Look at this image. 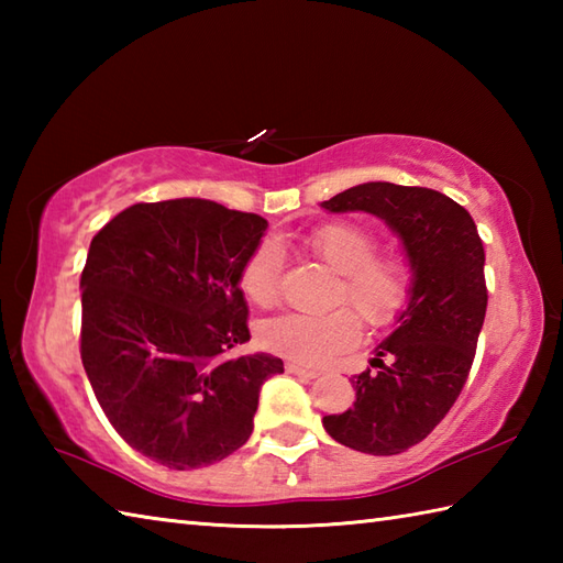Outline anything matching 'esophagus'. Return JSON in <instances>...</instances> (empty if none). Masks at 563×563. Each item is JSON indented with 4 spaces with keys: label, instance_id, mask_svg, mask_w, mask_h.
<instances>
[{
    "label": "esophagus",
    "instance_id": "34e87169",
    "mask_svg": "<svg viewBox=\"0 0 563 563\" xmlns=\"http://www.w3.org/2000/svg\"><path fill=\"white\" fill-rule=\"evenodd\" d=\"M285 369L292 375H300V377H307V379H314L319 377L321 373L319 369H312V367H305V365H297V363H285Z\"/></svg>",
    "mask_w": 563,
    "mask_h": 563
}]
</instances>
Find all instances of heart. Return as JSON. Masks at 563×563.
Masks as SVG:
<instances>
[{
  "instance_id": "1",
  "label": "heart",
  "mask_w": 563,
  "mask_h": 563,
  "mask_svg": "<svg viewBox=\"0 0 563 563\" xmlns=\"http://www.w3.org/2000/svg\"><path fill=\"white\" fill-rule=\"evenodd\" d=\"M314 254L341 273L333 302L353 306L373 329H387L409 309L416 290V266L401 251H379V236L361 222L336 220L314 227L305 236ZM283 249L261 239L239 271V288L258 307L278 300ZM353 308V309H354ZM352 309V310H353ZM350 307L329 312H285L263 321L258 339L271 353L317 365L329 361L361 336V321Z\"/></svg>"
}]
</instances>
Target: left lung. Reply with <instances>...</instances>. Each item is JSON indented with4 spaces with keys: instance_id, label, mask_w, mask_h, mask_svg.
Here are the masks:
<instances>
[{
    "instance_id": "1",
    "label": "left lung",
    "mask_w": 563,
    "mask_h": 563,
    "mask_svg": "<svg viewBox=\"0 0 563 563\" xmlns=\"http://www.w3.org/2000/svg\"><path fill=\"white\" fill-rule=\"evenodd\" d=\"M324 208L379 214L416 266L413 300L377 345V369L355 375L349 411L324 416L341 445L399 454L448 416L470 377L488 305L482 236L472 214L433 188L375 181L343 190Z\"/></svg>"
}]
</instances>
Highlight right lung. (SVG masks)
I'll list each match as a JSON object with an SVG mask.
<instances>
[{"instance_id": "1", "label": "right lung", "mask_w": 563, "mask_h": 563, "mask_svg": "<svg viewBox=\"0 0 563 563\" xmlns=\"http://www.w3.org/2000/svg\"><path fill=\"white\" fill-rule=\"evenodd\" d=\"M268 222L220 202H135L91 239L79 353L130 448L172 470L224 460L254 430L283 361L232 355L251 339L239 271Z\"/></svg>"}]
</instances>
